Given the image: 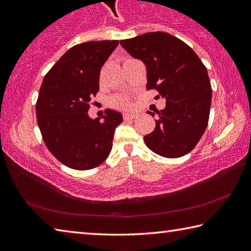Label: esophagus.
<instances>
[{
    "instance_id": "34e87169",
    "label": "esophagus",
    "mask_w": 251,
    "mask_h": 251,
    "mask_svg": "<svg viewBox=\"0 0 251 251\" xmlns=\"http://www.w3.org/2000/svg\"><path fill=\"white\" fill-rule=\"evenodd\" d=\"M136 117V114L134 113H125L124 114V120H133Z\"/></svg>"
}]
</instances>
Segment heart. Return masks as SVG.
<instances>
[{"label":"heart","mask_w":251,"mask_h":251,"mask_svg":"<svg viewBox=\"0 0 251 251\" xmlns=\"http://www.w3.org/2000/svg\"><path fill=\"white\" fill-rule=\"evenodd\" d=\"M112 105L115 106V107L126 108L129 106V103H128V100H127L125 96H116L112 100Z\"/></svg>","instance_id":"b5f03b06"}]
</instances>
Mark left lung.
Here are the masks:
<instances>
[{
	"instance_id": "obj_1",
	"label": "left lung",
	"mask_w": 251,
	"mask_h": 251,
	"mask_svg": "<svg viewBox=\"0 0 251 251\" xmlns=\"http://www.w3.org/2000/svg\"><path fill=\"white\" fill-rule=\"evenodd\" d=\"M121 45L146 66L147 90L166 100V107L147 112L158 115L154 131L144 137L155 154L178 158L193 150L209 120L211 85L207 69L192 48L166 32H150Z\"/></svg>"
}]
</instances>
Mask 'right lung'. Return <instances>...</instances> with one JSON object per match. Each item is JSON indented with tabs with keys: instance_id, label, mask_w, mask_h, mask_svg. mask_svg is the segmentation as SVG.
I'll return each mask as SVG.
<instances>
[{
	"instance_id": "obj_1",
	"label": "right lung",
	"mask_w": 251,
	"mask_h": 251,
	"mask_svg": "<svg viewBox=\"0 0 251 251\" xmlns=\"http://www.w3.org/2000/svg\"><path fill=\"white\" fill-rule=\"evenodd\" d=\"M118 41H92L70 49L45 75L36 101V117L46 147L65 166L86 171L107 158L120 112L106 110L103 121L88 115L100 90V74Z\"/></svg>"
}]
</instances>
